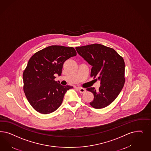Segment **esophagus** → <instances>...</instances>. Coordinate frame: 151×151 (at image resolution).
<instances>
[{
    "label": "esophagus",
    "instance_id": "1",
    "mask_svg": "<svg viewBox=\"0 0 151 151\" xmlns=\"http://www.w3.org/2000/svg\"><path fill=\"white\" fill-rule=\"evenodd\" d=\"M77 89L79 91V92L81 93H83L86 92V89L78 87L77 88Z\"/></svg>",
    "mask_w": 151,
    "mask_h": 151
}]
</instances>
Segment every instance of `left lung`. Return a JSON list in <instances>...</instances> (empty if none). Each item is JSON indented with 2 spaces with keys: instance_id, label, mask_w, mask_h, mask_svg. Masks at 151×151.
Here are the masks:
<instances>
[{
  "instance_id": "obj_1",
  "label": "left lung",
  "mask_w": 151,
  "mask_h": 151,
  "mask_svg": "<svg viewBox=\"0 0 151 151\" xmlns=\"http://www.w3.org/2000/svg\"><path fill=\"white\" fill-rule=\"evenodd\" d=\"M76 49L92 66L91 77L101 81L98 91L94 87L87 89L94 95L90 105L97 109L107 107L116 99L125 83L124 59L114 49L102 44H90Z\"/></svg>"
}]
</instances>
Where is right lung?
<instances>
[{
  "label": "right lung",
  "instance_id": "obj_1",
  "mask_svg": "<svg viewBox=\"0 0 151 151\" xmlns=\"http://www.w3.org/2000/svg\"><path fill=\"white\" fill-rule=\"evenodd\" d=\"M76 55L73 47L51 45L30 58L23 73V90L36 111L49 114L61 105L65 93L73 87L62 86L54 80V74L60 76L64 62Z\"/></svg>",
  "mask_w": 151,
  "mask_h": 151
}]
</instances>
